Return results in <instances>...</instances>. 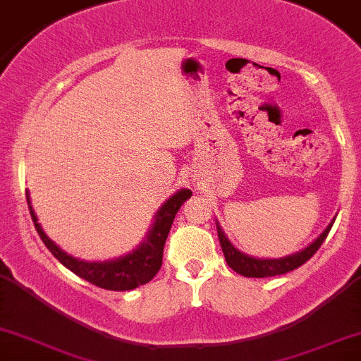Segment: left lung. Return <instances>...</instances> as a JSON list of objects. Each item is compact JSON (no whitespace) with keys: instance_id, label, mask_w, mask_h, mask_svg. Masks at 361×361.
<instances>
[{"instance_id":"1","label":"left lung","mask_w":361,"mask_h":361,"mask_svg":"<svg viewBox=\"0 0 361 361\" xmlns=\"http://www.w3.org/2000/svg\"><path fill=\"white\" fill-rule=\"evenodd\" d=\"M334 221L326 227V231L322 233L319 238L310 244L309 247H305L304 251L295 252V255L287 256V258H280V259H258V258H251V256L243 255L239 252L233 244L229 243V239L226 238L224 231L219 227L217 224V234H219V241H221L224 256H226L227 264L233 268L234 271H238L239 275L247 276V279H268V276H276V275H283V273L293 271L295 268L302 267L305 261H309L314 256L321 244L324 243V239L329 234L331 227H333Z\"/></svg>"}]
</instances>
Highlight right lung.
<instances>
[{
	"instance_id": "add662e5",
	"label": "right lung",
	"mask_w": 361,
	"mask_h": 361,
	"mask_svg": "<svg viewBox=\"0 0 361 361\" xmlns=\"http://www.w3.org/2000/svg\"><path fill=\"white\" fill-rule=\"evenodd\" d=\"M192 197L190 190H181L173 195L171 198L161 207V210L156 215V222L152 226V229L149 231L147 239L140 244L139 250H135L130 255L122 256V258L114 259V261H103V263H88V261H81L69 256L68 252L54 244L51 239L45 235V233L40 227V224L37 222V217L32 210L30 198L27 193V202L28 209H30L32 221L39 233L42 243L47 246V250L56 256L57 259L64 264L68 270L76 273L78 276L85 279L90 283L97 285L100 288L106 290H115V292H123V290H132L137 288L140 285L147 283L156 276V273L159 271L161 264H163V250L164 243L171 229L173 221H175V215L180 210V207L183 205L186 198Z\"/></svg>"
}]
</instances>
